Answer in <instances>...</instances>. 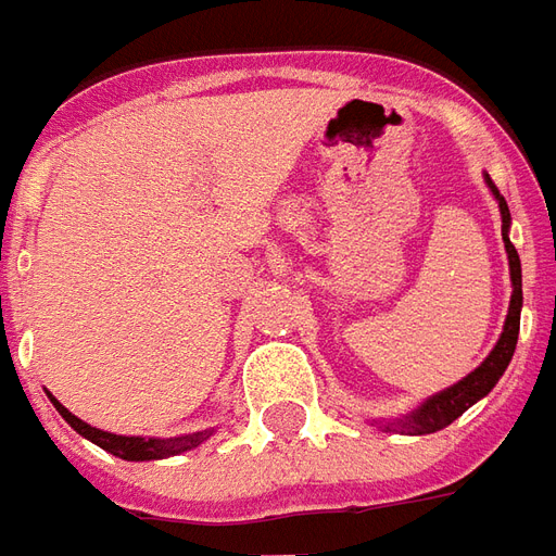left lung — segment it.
Listing matches in <instances>:
<instances>
[{"label": "left lung", "instance_id": "obj_1", "mask_svg": "<svg viewBox=\"0 0 556 556\" xmlns=\"http://www.w3.org/2000/svg\"><path fill=\"white\" fill-rule=\"evenodd\" d=\"M485 184L489 190L497 199V207H501L503 219V247H506V255H509V279H513V298H509V313H506V321H503V333L497 339V345L491 349V354L485 361L479 363L477 369L470 375H465L458 384L446 387L441 393L429 396L422 405L405 414L396 422H387L384 429L402 431V434H431V431L446 429L453 419H458L470 405H477L479 399L489 396L494 384L501 381V375L506 372V366L513 361L515 342H518V327H521V258H518V250L509 241V207H506V199L501 195V190L494 187L489 175H485Z\"/></svg>", "mask_w": 556, "mask_h": 556}]
</instances>
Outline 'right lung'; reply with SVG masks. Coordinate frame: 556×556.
<instances>
[{
  "label": "right lung",
  "instance_id": "1",
  "mask_svg": "<svg viewBox=\"0 0 556 556\" xmlns=\"http://www.w3.org/2000/svg\"><path fill=\"white\" fill-rule=\"evenodd\" d=\"M50 402H53L55 410L65 417V422L71 426V429L79 431L83 438H89L91 443H98V446L106 450V453L118 455V458H127V462H151V458L181 455L214 434V429H205V431H193V434H181V438H125V434H113V431L94 429V426H89V422H83V419L74 417V414H71L59 399L50 396Z\"/></svg>",
  "mask_w": 556,
  "mask_h": 556
}]
</instances>
